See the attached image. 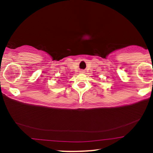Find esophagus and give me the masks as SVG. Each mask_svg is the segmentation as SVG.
<instances>
[{
	"label": "esophagus",
	"mask_w": 153,
	"mask_h": 153,
	"mask_svg": "<svg viewBox=\"0 0 153 153\" xmlns=\"http://www.w3.org/2000/svg\"><path fill=\"white\" fill-rule=\"evenodd\" d=\"M80 72H81V73H84L85 71H84V70H81Z\"/></svg>",
	"instance_id": "esophagus-1"
}]
</instances>
